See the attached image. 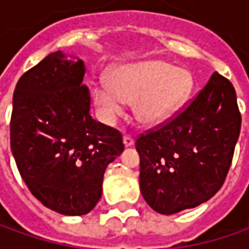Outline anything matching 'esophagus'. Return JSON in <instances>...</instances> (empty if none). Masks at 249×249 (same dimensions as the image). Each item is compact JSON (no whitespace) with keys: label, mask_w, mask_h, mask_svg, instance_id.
Listing matches in <instances>:
<instances>
[{"label":"esophagus","mask_w":249,"mask_h":249,"mask_svg":"<svg viewBox=\"0 0 249 249\" xmlns=\"http://www.w3.org/2000/svg\"><path fill=\"white\" fill-rule=\"evenodd\" d=\"M123 144H124L126 147H131V145L134 144V139H133L131 136H124V137H123Z\"/></svg>","instance_id":"obj_1"}]
</instances>
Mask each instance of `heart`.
I'll return each instance as SVG.
<instances>
[{
  "label": "heart",
  "instance_id": "b5f03b06",
  "mask_svg": "<svg viewBox=\"0 0 249 249\" xmlns=\"http://www.w3.org/2000/svg\"><path fill=\"white\" fill-rule=\"evenodd\" d=\"M109 86L94 84L91 95L101 118L113 123L126 112V102H134L140 123L155 126L184 107L193 91V76L163 61L122 63L108 74Z\"/></svg>",
  "mask_w": 249,
  "mask_h": 249
}]
</instances>
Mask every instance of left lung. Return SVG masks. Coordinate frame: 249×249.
Returning a JSON list of instances; mask_svg holds the SVG:
<instances>
[{"mask_svg":"<svg viewBox=\"0 0 249 249\" xmlns=\"http://www.w3.org/2000/svg\"><path fill=\"white\" fill-rule=\"evenodd\" d=\"M240 129L234 87L213 73L184 109L136 141L147 204L173 215L212 198L225 183Z\"/></svg>","mask_w":249,"mask_h":249,"instance_id":"8db88e82","label":"left lung"}]
</instances>
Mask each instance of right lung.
<instances>
[{"label": "right lung", "mask_w": 249, "mask_h": 249, "mask_svg": "<svg viewBox=\"0 0 249 249\" xmlns=\"http://www.w3.org/2000/svg\"><path fill=\"white\" fill-rule=\"evenodd\" d=\"M84 62L56 51L19 79L11 116V149L19 173L44 206L89 213L102 194L105 169L124 148L116 129L90 115Z\"/></svg>", "instance_id": "right-lung-1"}]
</instances>
